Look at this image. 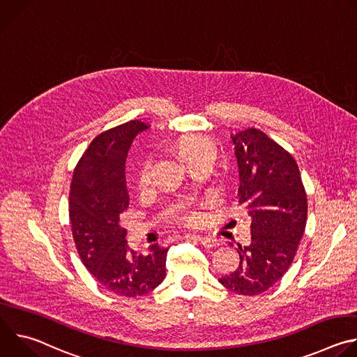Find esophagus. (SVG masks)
Returning <instances> with one entry per match:
<instances>
[{
	"label": "esophagus",
	"instance_id": "obj_1",
	"mask_svg": "<svg viewBox=\"0 0 357 357\" xmlns=\"http://www.w3.org/2000/svg\"><path fill=\"white\" fill-rule=\"evenodd\" d=\"M199 238V243L203 245V247H208V248H213V247H218L220 245V240L215 236H203V237H197Z\"/></svg>",
	"mask_w": 357,
	"mask_h": 357
}]
</instances>
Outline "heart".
<instances>
[{
	"label": "heart",
	"mask_w": 357,
	"mask_h": 357,
	"mask_svg": "<svg viewBox=\"0 0 357 357\" xmlns=\"http://www.w3.org/2000/svg\"><path fill=\"white\" fill-rule=\"evenodd\" d=\"M174 149L176 152V155L179 157V160L188 165L192 161L206 157V155H213L215 157V145L211 139L200 137V135H188L183 137L181 139H178L174 145ZM149 178V169L146 165L142 167L141 172H139V182L141 183H146Z\"/></svg>",
	"instance_id": "obj_1"
}]
</instances>
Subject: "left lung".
<instances>
[{"mask_svg":"<svg viewBox=\"0 0 357 357\" xmlns=\"http://www.w3.org/2000/svg\"><path fill=\"white\" fill-rule=\"evenodd\" d=\"M238 165V203L251 218V243L238 245L240 264L219 282L259 295L288 271L305 231L307 193L289 152L257 128L231 135Z\"/></svg>","mask_w":357,"mask_h":357,"instance_id":"1","label":"left lung"}]
</instances>
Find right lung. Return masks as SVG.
I'll list each match as a JSON object with an SVG mask.
<instances>
[{
	"label": "right lung",
	"instance_id": "1",
	"mask_svg": "<svg viewBox=\"0 0 357 357\" xmlns=\"http://www.w3.org/2000/svg\"><path fill=\"white\" fill-rule=\"evenodd\" d=\"M148 128L131 120L97 135L77 162L69 193L73 240L84 267L120 296H142L165 278L168 247L137 254L127 244L120 213L128 208L126 158L132 139Z\"/></svg>",
	"mask_w": 357,
	"mask_h": 357
}]
</instances>
